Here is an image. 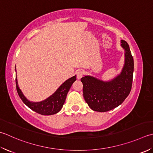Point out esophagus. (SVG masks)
<instances>
[{"label": "esophagus", "mask_w": 153, "mask_h": 153, "mask_svg": "<svg viewBox=\"0 0 153 153\" xmlns=\"http://www.w3.org/2000/svg\"><path fill=\"white\" fill-rule=\"evenodd\" d=\"M83 74H84V72H83V71L82 70H77L76 71V75H77V78L79 79L82 78V77H83Z\"/></svg>", "instance_id": "obj_1"}]
</instances>
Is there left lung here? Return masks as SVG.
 <instances>
[{
	"mask_svg": "<svg viewBox=\"0 0 153 153\" xmlns=\"http://www.w3.org/2000/svg\"><path fill=\"white\" fill-rule=\"evenodd\" d=\"M125 50V64L121 74L109 82L85 76L81 79L86 103L90 108L99 112H106L121 105L130 94L132 88L134 61L129 46L121 40Z\"/></svg>",
	"mask_w": 153,
	"mask_h": 153,
	"instance_id": "obj_1",
	"label": "left lung"
}]
</instances>
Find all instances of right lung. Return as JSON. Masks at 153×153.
<instances>
[{
	"label": "right lung",
	"mask_w": 153,
	"mask_h": 153,
	"mask_svg": "<svg viewBox=\"0 0 153 153\" xmlns=\"http://www.w3.org/2000/svg\"><path fill=\"white\" fill-rule=\"evenodd\" d=\"M76 80V76L71 77V78L67 79L65 82L59 86L54 94L46 100L40 102H32L28 101L23 95L22 92L18 85L17 79L16 77V90L19 97L25 105H26L30 109L36 112L39 114L43 115H51L56 114L60 111L64 104L67 94L70 90L71 85Z\"/></svg>",
	"instance_id": "add662e5"
}]
</instances>
